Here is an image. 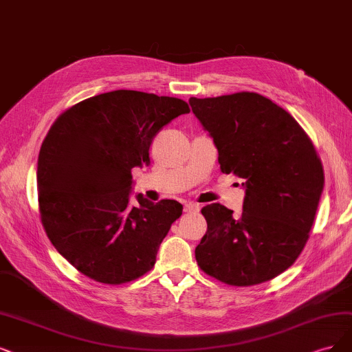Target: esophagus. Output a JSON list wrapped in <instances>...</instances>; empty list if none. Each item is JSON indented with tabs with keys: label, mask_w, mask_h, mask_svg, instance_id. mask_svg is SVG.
Returning <instances> with one entry per match:
<instances>
[{
	"label": "esophagus",
	"mask_w": 352,
	"mask_h": 352,
	"mask_svg": "<svg viewBox=\"0 0 352 352\" xmlns=\"http://www.w3.org/2000/svg\"><path fill=\"white\" fill-rule=\"evenodd\" d=\"M199 210H200V204H197V203H187L184 206L186 213H194V212H199Z\"/></svg>",
	"instance_id": "esophagus-1"
}]
</instances>
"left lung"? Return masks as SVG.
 <instances>
[{"label": "left lung", "mask_w": 352, "mask_h": 352, "mask_svg": "<svg viewBox=\"0 0 352 352\" xmlns=\"http://www.w3.org/2000/svg\"><path fill=\"white\" fill-rule=\"evenodd\" d=\"M190 106L213 138L222 173L245 187L241 216L219 203L201 209L197 264L239 287L274 278L294 264L314 225L324 183L314 143L290 113L256 93L191 97Z\"/></svg>", "instance_id": "8db88e82"}]
</instances>
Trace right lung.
Instances as JSON below:
<instances>
[{"label": "right lung", "mask_w": 352, "mask_h": 352, "mask_svg": "<svg viewBox=\"0 0 352 352\" xmlns=\"http://www.w3.org/2000/svg\"><path fill=\"white\" fill-rule=\"evenodd\" d=\"M188 104L133 89L98 94L63 111L37 161L38 210L56 251L88 278L123 284L148 272L183 213L175 200L130 204L132 169L149 164L160 130Z\"/></svg>", "instance_id": "obj_1"}]
</instances>
